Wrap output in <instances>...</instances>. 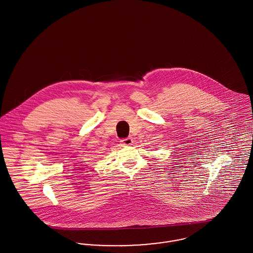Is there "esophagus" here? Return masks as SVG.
I'll return each instance as SVG.
<instances>
[{"instance_id":"esophagus-1","label":"esophagus","mask_w":253,"mask_h":253,"mask_svg":"<svg viewBox=\"0 0 253 253\" xmlns=\"http://www.w3.org/2000/svg\"><path fill=\"white\" fill-rule=\"evenodd\" d=\"M121 144L124 146H128V145H132L134 142V139L132 137H126V138H122L120 140Z\"/></svg>"}]
</instances>
